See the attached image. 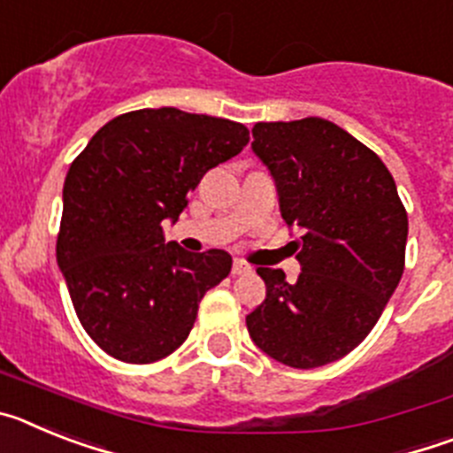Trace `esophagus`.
I'll list each match as a JSON object with an SVG mask.
<instances>
[{"label": "esophagus", "mask_w": 453, "mask_h": 453, "mask_svg": "<svg viewBox=\"0 0 453 453\" xmlns=\"http://www.w3.org/2000/svg\"><path fill=\"white\" fill-rule=\"evenodd\" d=\"M231 272H234L235 276L251 274V265H247V263H242V261H234V267H231Z\"/></svg>", "instance_id": "1"}]
</instances>
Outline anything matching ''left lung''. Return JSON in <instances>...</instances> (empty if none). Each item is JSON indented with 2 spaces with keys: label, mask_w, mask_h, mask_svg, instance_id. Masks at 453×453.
<instances>
[{
  "label": "left lung",
  "mask_w": 453,
  "mask_h": 453,
  "mask_svg": "<svg viewBox=\"0 0 453 453\" xmlns=\"http://www.w3.org/2000/svg\"><path fill=\"white\" fill-rule=\"evenodd\" d=\"M251 150L297 226V281L256 267L265 302L247 315L254 345L297 370L334 363L379 322L403 274L408 215L395 179L363 142L322 118L254 124Z\"/></svg>",
  "instance_id": "obj_1"
}]
</instances>
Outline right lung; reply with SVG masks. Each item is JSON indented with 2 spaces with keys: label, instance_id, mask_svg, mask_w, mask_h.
Listing matches in <instances>:
<instances>
[{
  "label": "right lung",
  "instance_id": "1",
  "mask_svg": "<svg viewBox=\"0 0 453 453\" xmlns=\"http://www.w3.org/2000/svg\"><path fill=\"white\" fill-rule=\"evenodd\" d=\"M245 124L179 108H142L104 124L63 186L56 261L72 303L108 356L161 361L183 345L206 290L231 272L224 250L165 242L188 192L245 150Z\"/></svg>",
  "mask_w": 453,
  "mask_h": 453
}]
</instances>
